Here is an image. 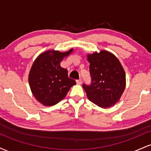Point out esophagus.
<instances>
[{"label":"esophagus","instance_id":"34e87169","mask_svg":"<svg viewBox=\"0 0 151 151\" xmlns=\"http://www.w3.org/2000/svg\"><path fill=\"white\" fill-rule=\"evenodd\" d=\"M81 83H82V81H81V79H78V80H77V84H81Z\"/></svg>","mask_w":151,"mask_h":151}]
</instances>
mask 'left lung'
I'll return each mask as SVG.
<instances>
[{
	"mask_svg": "<svg viewBox=\"0 0 151 151\" xmlns=\"http://www.w3.org/2000/svg\"><path fill=\"white\" fill-rule=\"evenodd\" d=\"M90 63L91 85L83 84L89 101L103 109L114 106L126 88V73L114 54L106 50L86 55Z\"/></svg>",
	"mask_w": 151,
	"mask_h": 151,
	"instance_id": "obj_1",
	"label": "left lung"
}]
</instances>
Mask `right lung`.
I'll return each mask as SVG.
<instances>
[{
	"mask_svg": "<svg viewBox=\"0 0 151 151\" xmlns=\"http://www.w3.org/2000/svg\"><path fill=\"white\" fill-rule=\"evenodd\" d=\"M73 52L50 50L35 59L29 72L28 81L36 100L45 106L57 104L67 95L76 81L68 77V72L61 67L63 59Z\"/></svg>",
	"mask_w": 151,
	"mask_h": 151,
	"instance_id": "1",
	"label": "right lung"
}]
</instances>
